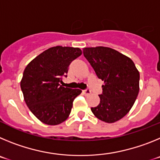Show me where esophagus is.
<instances>
[{"instance_id": "esophagus-1", "label": "esophagus", "mask_w": 160, "mask_h": 160, "mask_svg": "<svg viewBox=\"0 0 160 160\" xmlns=\"http://www.w3.org/2000/svg\"><path fill=\"white\" fill-rule=\"evenodd\" d=\"M82 92H83V94H86V95H89V94L91 93V90H90V89H87V90H82Z\"/></svg>"}]
</instances>
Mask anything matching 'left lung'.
Masks as SVG:
<instances>
[{
	"instance_id": "left-lung-1",
	"label": "left lung",
	"mask_w": 160,
	"mask_h": 160,
	"mask_svg": "<svg viewBox=\"0 0 160 160\" xmlns=\"http://www.w3.org/2000/svg\"><path fill=\"white\" fill-rule=\"evenodd\" d=\"M83 55L104 81L100 102L91 111L103 122L123 118L134 105L139 91V73L133 61L108 47L84 48Z\"/></svg>"
}]
</instances>
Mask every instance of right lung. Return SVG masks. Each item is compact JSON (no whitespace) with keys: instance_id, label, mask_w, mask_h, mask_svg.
Returning <instances> with one entry per match:
<instances>
[{"instance_id":"right-lung-1","label":"right lung","mask_w":160,"mask_h":160,"mask_svg":"<svg viewBox=\"0 0 160 160\" xmlns=\"http://www.w3.org/2000/svg\"><path fill=\"white\" fill-rule=\"evenodd\" d=\"M82 54L79 48L55 46L44 51L27 65L21 88L26 105L43 123L58 125L70 115L79 89L64 87L68 67Z\"/></svg>"}]
</instances>
